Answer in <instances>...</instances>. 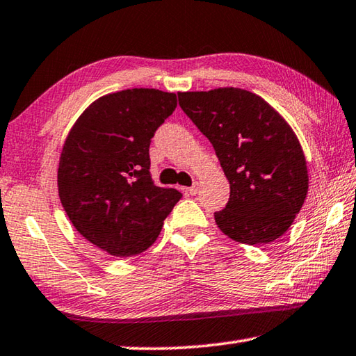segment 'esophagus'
<instances>
[{"label": "esophagus", "instance_id": "34e87169", "mask_svg": "<svg viewBox=\"0 0 356 356\" xmlns=\"http://www.w3.org/2000/svg\"><path fill=\"white\" fill-rule=\"evenodd\" d=\"M197 186H200V185H197V184H193L191 186H188V188H186L185 191L186 193H188V195H191V196H195L196 195V193H197Z\"/></svg>", "mask_w": 356, "mask_h": 356}]
</instances>
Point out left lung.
<instances>
[{"instance_id":"left-lung-1","label":"left lung","mask_w":356,"mask_h":356,"mask_svg":"<svg viewBox=\"0 0 356 356\" xmlns=\"http://www.w3.org/2000/svg\"><path fill=\"white\" fill-rule=\"evenodd\" d=\"M179 105L209 138L231 185L215 221L229 238L265 245L281 237L308 195L303 149L284 118L238 88L179 92Z\"/></svg>"}]
</instances>
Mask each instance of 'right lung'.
Masks as SVG:
<instances>
[{
    "mask_svg": "<svg viewBox=\"0 0 356 356\" xmlns=\"http://www.w3.org/2000/svg\"><path fill=\"white\" fill-rule=\"evenodd\" d=\"M177 106L176 94L125 89L92 102L63 146L59 200L72 225L92 245L116 257L152 245L182 197L150 177L149 146Z\"/></svg>",
    "mask_w": 356,
    "mask_h": 356,
    "instance_id": "obj_1",
    "label": "right lung"
}]
</instances>
